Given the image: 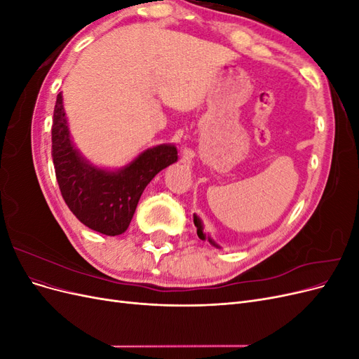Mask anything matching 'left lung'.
I'll list each match as a JSON object with an SVG mask.
<instances>
[{"mask_svg": "<svg viewBox=\"0 0 359 359\" xmlns=\"http://www.w3.org/2000/svg\"><path fill=\"white\" fill-rule=\"evenodd\" d=\"M194 226H196L198 227V236L201 238V240H205V233H203V227H202V224H201V220L198 219V217L196 215H194ZM210 243H212L211 240H210ZM214 244V243H212ZM215 245V244H214Z\"/></svg>", "mask_w": 359, "mask_h": 359, "instance_id": "1", "label": "left lung"}]
</instances>
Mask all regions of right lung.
Returning a JSON list of instances; mask_svg holds the SVG:
<instances>
[{
	"mask_svg": "<svg viewBox=\"0 0 359 359\" xmlns=\"http://www.w3.org/2000/svg\"><path fill=\"white\" fill-rule=\"evenodd\" d=\"M177 154L173 145H158L144 151L118 172L94 168L73 148L62 95H57L52 121V160L57 181L70 211L95 232L111 236L126 232L148 182L175 163Z\"/></svg>",
	"mask_w": 359,
	"mask_h": 359,
	"instance_id": "obj_1",
	"label": "right lung"
}]
</instances>
